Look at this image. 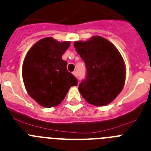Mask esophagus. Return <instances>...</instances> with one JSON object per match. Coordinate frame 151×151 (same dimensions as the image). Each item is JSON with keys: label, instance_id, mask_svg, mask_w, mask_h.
Listing matches in <instances>:
<instances>
[{"label": "esophagus", "instance_id": "1", "mask_svg": "<svg viewBox=\"0 0 151 151\" xmlns=\"http://www.w3.org/2000/svg\"><path fill=\"white\" fill-rule=\"evenodd\" d=\"M73 74L76 77V78H77V77H78V73H77V71H74V72H73Z\"/></svg>", "mask_w": 151, "mask_h": 151}]
</instances>
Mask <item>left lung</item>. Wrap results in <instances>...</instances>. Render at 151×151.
Returning <instances> with one entry per match:
<instances>
[{
	"label": "left lung",
	"instance_id": "obj_1",
	"mask_svg": "<svg viewBox=\"0 0 151 151\" xmlns=\"http://www.w3.org/2000/svg\"><path fill=\"white\" fill-rule=\"evenodd\" d=\"M74 47L86 67V77L78 86V91L91 105H109L119 95L125 82L122 55L111 42L99 36L76 41Z\"/></svg>",
	"mask_w": 151,
	"mask_h": 151
}]
</instances>
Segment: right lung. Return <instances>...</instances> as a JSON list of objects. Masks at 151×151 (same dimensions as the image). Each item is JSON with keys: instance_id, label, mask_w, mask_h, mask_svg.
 <instances>
[{"instance_id": "obj_1", "label": "right lung", "mask_w": 151, "mask_h": 151, "mask_svg": "<svg viewBox=\"0 0 151 151\" xmlns=\"http://www.w3.org/2000/svg\"><path fill=\"white\" fill-rule=\"evenodd\" d=\"M70 42L46 37L29 49L23 63L22 76L30 97L45 108L57 106L65 99L77 78L66 69L62 59Z\"/></svg>"}]
</instances>
